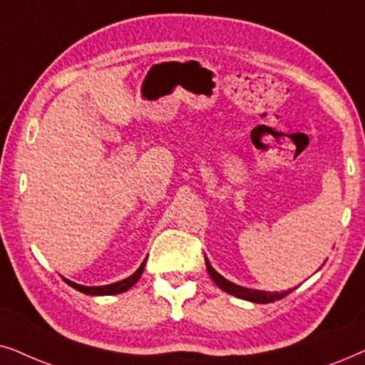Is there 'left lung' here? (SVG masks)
<instances>
[{"label": "left lung", "mask_w": 365, "mask_h": 365, "mask_svg": "<svg viewBox=\"0 0 365 365\" xmlns=\"http://www.w3.org/2000/svg\"><path fill=\"white\" fill-rule=\"evenodd\" d=\"M205 264H207L208 275L212 277V280L215 282V284L223 290V292H227V294H230V295H235V297H239V299L250 300V302L270 304V302H275V300L284 299L285 295H289L294 290L292 289V290H284V292H264V290H254V289L240 287V285L232 284L230 280L223 279L220 274H217V272L212 269V265L208 264L207 259H205Z\"/></svg>", "instance_id": "left-lung-1"}]
</instances>
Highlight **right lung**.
<instances>
[{"label": "right lung", "mask_w": 365, "mask_h": 365, "mask_svg": "<svg viewBox=\"0 0 365 365\" xmlns=\"http://www.w3.org/2000/svg\"><path fill=\"white\" fill-rule=\"evenodd\" d=\"M145 264H147V259L143 260V264L138 267V270L135 272L133 275H130L128 279L125 280H120L116 282V284H110V285H101V287H85V285H78L75 282H70L66 280L68 285H71L73 289H76L78 292H83V294H88V295H113V294H121L125 292V290H128L132 285H135V282H137L140 277L143 274V269H145Z\"/></svg>", "instance_id": "1"}]
</instances>
